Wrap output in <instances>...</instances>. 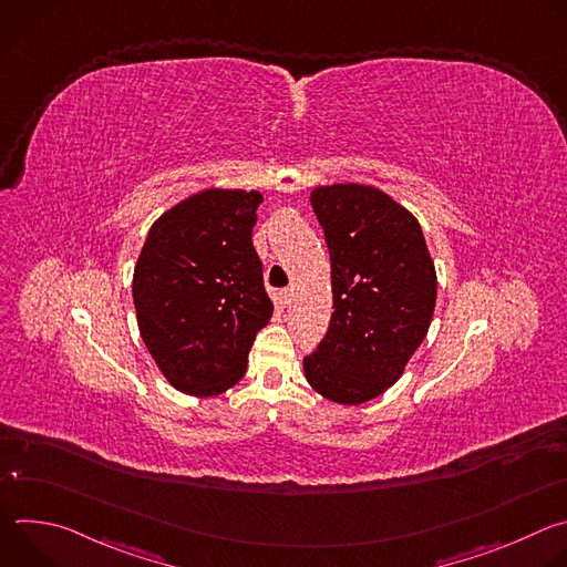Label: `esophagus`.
I'll return each instance as SVG.
<instances>
[{
	"label": "esophagus",
	"mask_w": 567,
	"mask_h": 567,
	"mask_svg": "<svg viewBox=\"0 0 567 567\" xmlns=\"http://www.w3.org/2000/svg\"><path fill=\"white\" fill-rule=\"evenodd\" d=\"M291 300H293V287L282 289V291H280V302H282V305H289Z\"/></svg>",
	"instance_id": "34e87169"
}]
</instances>
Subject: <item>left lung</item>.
<instances>
[{"label":"left lung","instance_id":"obj_1","mask_svg":"<svg viewBox=\"0 0 567 567\" xmlns=\"http://www.w3.org/2000/svg\"><path fill=\"white\" fill-rule=\"evenodd\" d=\"M309 199L328 239L334 311L302 368L318 394L359 406L396 383L422 346L437 298L435 262L417 217L388 193L332 184Z\"/></svg>","mask_w":567,"mask_h":567}]
</instances>
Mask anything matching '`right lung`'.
Listing matches in <instances>:
<instances>
[{
  "label": "right lung",
  "instance_id": "obj_1",
  "mask_svg": "<svg viewBox=\"0 0 567 567\" xmlns=\"http://www.w3.org/2000/svg\"><path fill=\"white\" fill-rule=\"evenodd\" d=\"M260 204L258 190L206 188L161 215L145 237L132 278L136 322L179 392L233 388L274 313L251 239Z\"/></svg>",
  "mask_w": 567,
  "mask_h": 567
}]
</instances>
